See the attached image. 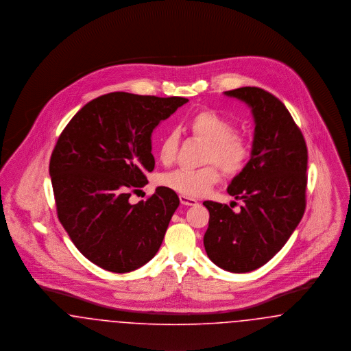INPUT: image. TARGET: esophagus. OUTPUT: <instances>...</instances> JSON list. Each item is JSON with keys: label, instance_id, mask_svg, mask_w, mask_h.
Listing matches in <instances>:
<instances>
[{"label": "esophagus", "instance_id": "1", "mask_svg": "<svg viewBox=\"0 0 351 351\" xmlns=\"http://www.w3.org/2000/svg\"><path fill=\"white\" fill-rule=\"evenodd\" d=\"M179 199H180V202H182L183 205H186V206H192V205H196V204H197V201L195 200V199L188 197V196H185V195H180Z\"/></svg>", "mask_w": 351, "mask_h": 351}]
</instances>
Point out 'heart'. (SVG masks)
<instances>
[{"label":"heart","instance_id":"b5f03b06","mask_svg":"<svg viewBox=\"0 0 351 351\" xmlns=\"http://www.w3.org/2000/svg\"><path fill=\"white\" fill-rule=\"evenodd\" d=\"M185 128L193 136L208 143L204 162L216 163L225 175H238L250 160L249 141L235 132L234 123L229 118L216 110L204 109L192 114L185 121ZM178 150L179 135L175 130H168L158 146L159 160L163 165H171ZM217 166L208 165L196 169H173L160 175L159 183L188 197H200L218 183Z\"/></svg>","mask_w":351,"mask_h":351}]
</instances>
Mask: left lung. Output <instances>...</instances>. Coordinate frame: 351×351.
<instances>
[{
	"mask_svg": "<svg viewBox=\"0 0 351 351\" xmlns=\"http://www.w3.org/2000/svg\"><path fill=\"white\" fill-rule=\"evenodd\" d=\"M225 95L250 106L255 133L250 160L228 186V193L243 205L235 213L226 204L204 201L209 210L204 246L218 267L242 274L266 265L304 216L308 150L278 97L258 86Z\"/></svg>",
	"mask_w": 351,
	"mask_h": 351,
	"instance_id": "left-lung-1",
	"label": "left lung"
}]
</instances>
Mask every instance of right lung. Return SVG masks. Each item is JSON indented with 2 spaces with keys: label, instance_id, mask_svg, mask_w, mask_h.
<instances>
[{
  "label": "right lung",
  "instance_id": "right-lung-1",
  "mask_svg": "<svg viewBox=\"0 0 351 351\" xmlns=\"http://www.w3.org/2000/svg\"><path fill=\"white\" fill-rule=\"evenodd\" d=\"M188 102L184 97L113 92L89 101L60 134L50 159L58 218L71 241L96 266L130 272L159 250L180 200L158 186L130 204L155 167L151 133Z\"/></svg>",
  "mask_w": 351,
  "mask_h": 351
}]
</instances>
